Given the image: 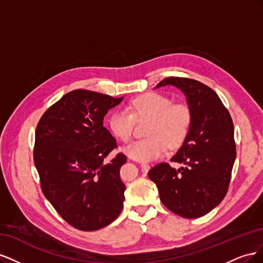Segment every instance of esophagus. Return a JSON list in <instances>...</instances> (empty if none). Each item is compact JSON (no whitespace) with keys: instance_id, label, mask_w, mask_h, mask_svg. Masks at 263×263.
Masks as SVG:
<instances>
[{"instance_id":"esophagus-1","label":"esophagus","mask_w":263,"mask_h":263,"mask_svg":"<svg viewBox=\"0 0 263 263\" xmlns=\"http://www.w3.org/2000/svg\"><path fill=\"white\" fill-rule=\"evenodd\" d=\"M140 166H141V170L144 172H147L150 169V165L148 163H140Z\"/></svg>"}]
</instances>
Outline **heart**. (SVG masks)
I'll list each match as a JSON object with an SVG mask.
<instances>
[{
    "label": "heart",
    "mask_w": 263,
    "mask_h": 263,
    "mask_svg": "<svg viewBox=\"0 0 263 263\" xmlns=\"http://www.w3.org/2000/svg\"><path fill=\"white\" fill-rule=\"evenodd\" d=\"M128 110L119 108L108 117V127L123 142L132 139L135 121L149 118L148 137L132 142L124 148L134 160L148 162L164 154L168 146L180 147L192 126V110L183 103H172L162 94L149 92L134 98L127 104Z\"/></svg>",
    "instance_id": "heart-1"
}]
</instances>
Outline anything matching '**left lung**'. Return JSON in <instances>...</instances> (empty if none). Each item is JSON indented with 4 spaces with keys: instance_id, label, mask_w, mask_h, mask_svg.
I'll use <instances>...</instances> for the list:
<instances>
[{
    "instance_id": "8db88e82",
    "label": "left lung",
    "mask_w": 263,
    "mask_h": 263,
    "mask_svg": "<svg viewBox=\"0 0 263 263\" xmlns=\"http://www.w3.org/2000/svg\"><path fill=\"white\" fill-rule=\"evenodd\" d=\"M177 86L185 94L192 110V126L171 161L185 164L174 169L168 162L151 168L160 201L172 213L197 218L224 200L236 159L234 124L228 109L214 90L189 78L170 77L157 87Z\"/></svg>"
}]
</instances>
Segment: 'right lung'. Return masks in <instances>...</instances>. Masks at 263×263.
<instances>
[{"label": "right lung", "instance_id": "obj_1", "mask_svg": "<svg viewBox=\"0 0 263 263\" xmlns=\"http://www.w3.org/2000/svg\"><path fill=\"white\" fill-rule=\"evenodd\" d=\"M124 98L87 90L63 95L39 119L35 133L34 163L41 187L69 225L84 232L107 226L122 212L125 184L119 169L127 157L103 119Z\"/></svg>", "mask_w": 263, "mask_h": 263}]
</instances>
